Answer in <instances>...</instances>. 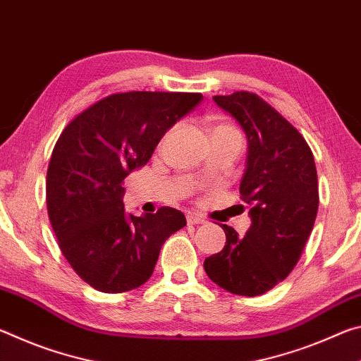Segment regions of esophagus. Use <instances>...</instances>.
<instances>
[{
    "instance_id": "obj_1",
    "label": "esophagus",
    "mask_w": 361,
    "mask_h": 361,
    "mask_svg": "<svg viewBox=\"0 0 361 361\" xmlns=\"http://www.w3.org/2000/svg\"><path fill=\"white\" fill-rule=\"evenodd\" d=\"M186 219H188V224H204L205 223V219L199 215H188Z\"/></svg>"
}]
</instances>
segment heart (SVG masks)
I'll return each mask as SVG.
<instances>
[{
    "label": "heart",
    "mask_w": 361,
    "mask_h": 361,
    "mask_svg": "<svg viewBox=\"0 0 361 361\" xmlns=\"http://www.w3.org/2000/svg\"><path fill=\"white\" fill-rule=\"evenodd\" d=\"M209 129L210 132H219V130H234L232 127L223 124V122H218L216 119H210L209 121Z\"/></svg>",
    "instance_id": "heart-1"
}]
</instances>
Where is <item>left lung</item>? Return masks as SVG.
<instances>
[{"label":"left lung","mask_w":361,"mask_h":361,"mask_svg":"<svg viewBox=\"0 0 361 361\" xmlns=\"http://www.w3.org/2000/svg\"><path fill=\"white\" fill-rule=\"evenodd\" d=\"M213 100L247 135L240 195L252 226L239 237L221 224L226 245L205 258L204 269L226 291L259 296L295 269L312 232L319 210L314 154L301 133L256 94L240 90Z\"/></svg>","instance_id":"obj_1"}]
</instances>
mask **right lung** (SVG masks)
<instances>
[{
    "label": "right lung",
    "mask_w": 361,
    "mask_h": 361,
    "mask_svg": "<svg viewBox=\"0 0 361 361\" xmlns=\"http://www.w3.org/2000/svg\"><path fill=\"white\" fill-rule=\"evenodd\" d=\"M200 100L202 94L189 92L113 94L79 113L59 137L46 178L49 219L66 261L92 288L142 286L164 242L186 226L172 207L126 213L122 183Z\"/></svg>",
    "instance_id": "add662e5"
}]
</instances>
